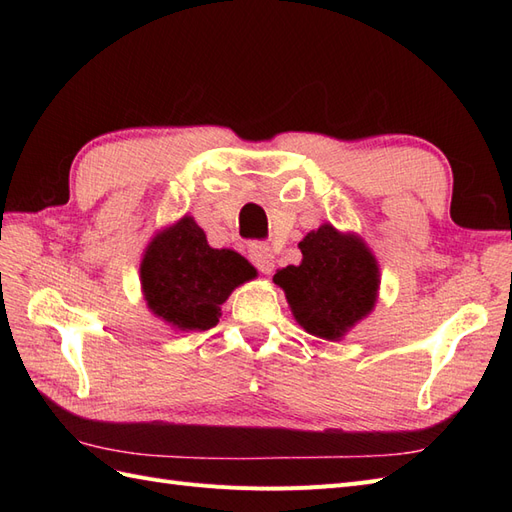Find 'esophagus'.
Returning a JSON list of instances; mask_svg holds the SVG:
<instances>
[{
	"mask_svg": "<svg viewBox=\"0 0 512 512\" xmlns=\"http://www.w3.org/2000/svg\"><path fill=\"white\" fill-rule=\"evenodd\" d=\"M250 258L260 273L269 275L275 267V254L269 245L265 243H252L250 245Z\"/></svg>",
	"mask_w": 512,
	"mask_h": 512,
	"instance_id": "obj_1",
	"label": "esophagus"
}]
</instances>
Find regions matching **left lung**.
Returning a JSON list of instances; mask_svg holds the SVG:
<instances>
[{
  "label": "left lung",
  "instance_id": "8db88e82",
  "mask_svg": "<svg viewBox=\"0 0 512 512\" xmlns=\"http://www.w3.org/2000/svg\"><path fill=\"white\" fill-rule=\"evenodd\" d=\"M299 247L301 265L280 269L273 282L284 290L294 320L309 335L339 342L374 312L378 260L356 232H342L329 222L307 232Z\"/></svg>",
  "mask_w": 512,
  "mask_h": 512
}]
</instances>
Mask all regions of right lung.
Here are the masks:
<instances>
[{
    "label": "right lung",
    "mask_w": 512,
    "mask_h": 512,
    "mask_svg": "<svg viewBox=\"0 0 512 512\" xmlns=\"http://www.w3.org/2000/svg\"><path fill=\"white\" fill-rule=\"evenodd\" d=\"M256 269L235 250H215L192 215L153 235L141 258V290L149 312L175 331H207L222 303Z\"/></svg>",
    "instance_id": "1"
}]
</instances>
